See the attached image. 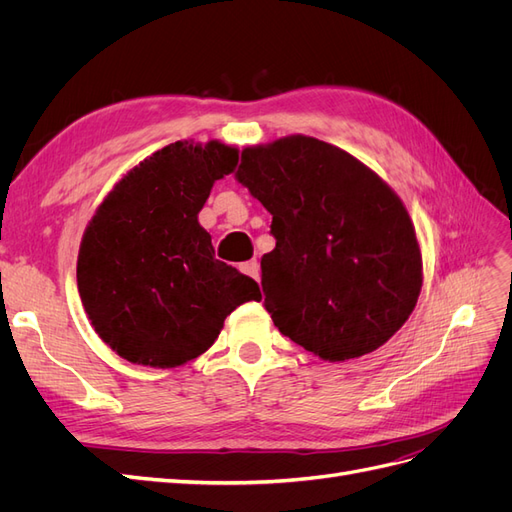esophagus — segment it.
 Instances as JSON below:
<instances>
[{"instance_id": "obj_1", "label": "esophagus", "mask_w": 512, "mask_h": 512, "mask_svg": "<svg viewBox=\"0 0 512 512\" xmlns=\"http://www.w3.org/2000/svg\"><path fill=\"white\" fill-rule=\"evenodd\" d=\"M241 271H243L245 275H250L252 280H260V267H258V262H256V260L243 262V265H241Z\"/></svg>"}]
</instances>
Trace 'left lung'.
<instances>
[{
  "instance_id": "1",
  "label": "left lung",
  "mask_w": 512,
  "mask_h": 512,
  "mask_svg": "<svg viewBox=\"0 0 512 512\" xmlns=\"http://www.w3.org/2000/svg\"><path fill=\"white\" fill-rule=\"evenodd\" d=\"M235 177L273 215L260 284L282 335L324 361L389 342L423 286L412 220L389 185L301 134L243 149Z\"/></svg>"
}]
</instances>
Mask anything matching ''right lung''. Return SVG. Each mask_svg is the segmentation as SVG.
I'll use <instances>...</instances> for the list:
<instances>
[{
    "label": "right lung",
    "mask_w": 512,
    "mask_h": 512,
    "mask_svg": "<svg viewBox=\"0 0 512 512\" xmlns=\"http://www.w3.org/2000/svg\"><path fill=\"white\" fill-rule=\"evenodd\" d=\"M235 147L177 141L134 166L85 228L76 262L81 301L121 359L177 367L218 339L226 316L260 301L258 284L215 258L198 224Z\"/></svg>",
    "instance_id": "right-lung-1"
}]
</instances>
